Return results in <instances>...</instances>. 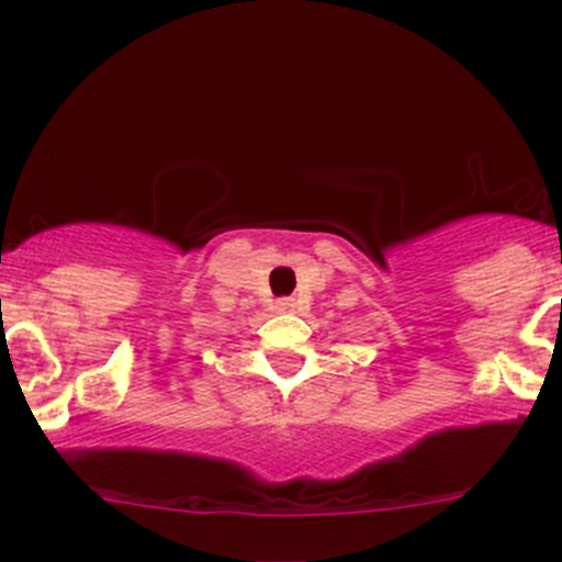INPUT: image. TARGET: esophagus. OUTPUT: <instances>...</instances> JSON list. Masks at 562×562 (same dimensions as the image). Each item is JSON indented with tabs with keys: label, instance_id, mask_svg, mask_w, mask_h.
Instances as JSON below:
<instances>
[{
	"label": "esophagus",
	"instance_id": "obj_1",
	"mask_svg": "<svg viewBox=\"0 0 562 562\" xmlns=\"http://www.w3.org/2000/svg\"><path fill=\"white\" fill-rule=\"evenodd\" d=\"M276 308L283 311V314H294V311H297V300L281 297V300H276Z\"/></svg>",
	"mask_w": 562,
	"mask_h": 562
}]
</instances>
